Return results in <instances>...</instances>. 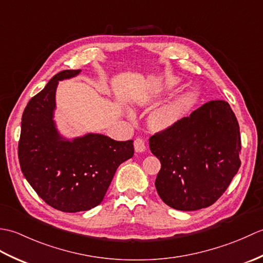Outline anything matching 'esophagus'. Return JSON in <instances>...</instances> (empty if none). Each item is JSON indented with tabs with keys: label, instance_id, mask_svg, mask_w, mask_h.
I'll use <instances>...</instances> for the list:
<instances>
[{
	"label": "esophagus",
	"instance_id": "1",
	"mask_svg": "<svg viewBox=\"0 0 263 263\" xmlns=\"http://www.w3.org/2000/svg\"><path fill=\"white\" fill-rule=\"evenodd\" d=\"M135 149L137 153H142L146 149V143L142 138H137L135 140Z\"/></svg>",
	"mask_w": 263,
	"mask_h": 263
}]
</instances>
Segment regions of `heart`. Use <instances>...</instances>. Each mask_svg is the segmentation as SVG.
Here are the masks:
<instances>
[{
    "mask_svg": "<svg viewBox=\"0 0 263 263\" xmlns=\"http://www.w3.org/2000/svg\"><path fill=\"white\" fill-rule=\"evenodd\" d=\"M187 99L185 97H181L174 100L171 105L166 106L165 108L160 109L152 116V125L155 128H166L178 120L183 108L185 107Z\"/></svg>",
    "mask_w": 263,
    "mask_h": 263,
    "instance_id": "heart-1",
    "label": "heart"
}]
</instances>
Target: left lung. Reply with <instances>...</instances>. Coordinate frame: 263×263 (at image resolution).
Segmentation results:
<instances>
[{
    "mask_svg": "<svg viewBox=\"0 0 263 263\" xmlns=\"http://www.w3.org/2000/svg\"><path fill=\"white\" fill-rule=\"evenodd\" d=\"M160 160L155 185L160 199L176 210L214 204L236 175L241 135L236 116L224 100H211L149 139Z\"/></svg>",
    "mask_w": 263,
    "mask_h": 263,
    "instance_id": "left-lung-1",
    "label": "left lung"
}]
</instances>
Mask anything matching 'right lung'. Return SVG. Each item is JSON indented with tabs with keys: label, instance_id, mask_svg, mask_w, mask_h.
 <instances>
[{
	"label": "right lung",
	"instance_id": "1",
	"mask_svg": "<svg viewBox=\"0 0 263 263\" xmlns=\"http://www.w3.org/2000/svg\"><path fill=\"white\" fill-rule=\"evenodd\" d=\"M80 70L55 74L27 104L21 119L18 157L21 172L45 202L64 212H79L102 202L115 172L135 154L133 141H115L89 133L73 140L59 135L53 120L60 80Z\"/></svg>",
	"mask_w": 263,
	"mask_h": 263
}]
</instances>
